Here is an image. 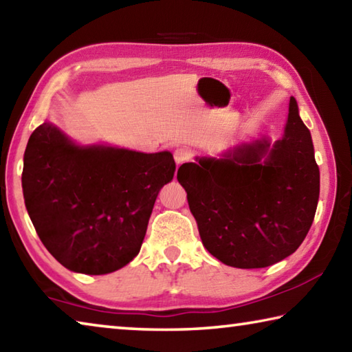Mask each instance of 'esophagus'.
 Returning <instances> with one entry per match:
<instances>
[{"instance_id": "34e87169", "label": "esophagus", "mask_w": 352, "mask_h": 352, "mask_svg": "<svg viewBox=\"0 0 352 352\" xmlns=\"http://www.w3.org/2000/svg\"><path fill=\"white\" fill-rule=\"evenodd\" d=\"M189 158H190V153H189L188 148L180 147V148H177V151L174 152V160H175L177 166H180L183 163L189 162Z\"/></svg>"}]
</instances>
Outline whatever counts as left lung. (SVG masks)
<instances>
[{"label": "left lung", "mask_w": 352, "mask_h": 352, "mask_svg": "<svg viewBox=\"0 0 352 352\" xmlns=\"http://www.w3.org/2000/svg\"><path fill=\"white\" fill-rule=\"evenodd\" d=\"M177 180L205 248L223 264L264 269L296 252L317 211L320 170L295 98L272 148L261 140L223 158L201 157L182 164Z\"/></svg>", "instance_id": "1"}]
</instances>
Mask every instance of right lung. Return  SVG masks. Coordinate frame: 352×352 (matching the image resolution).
<instances>
[{"label": "right lung", "instance_id": "1", "mask_svg": "<svg viewBox=\"0 0 352 352\" xmlns=\"http://www.w3.org/2000/svg\"><path fill=\"white\" fill-rule=\"evenodd\" d=\"M174 172L170 152L80 147L43 122L28 141L21 184L47 252L71 272L105 275L140 253L155 200Z\"/></svg>", "mask_w": 352, "mask_h": 352}]
</instances>
